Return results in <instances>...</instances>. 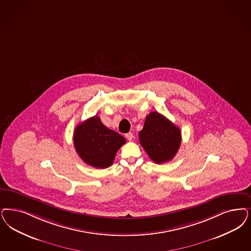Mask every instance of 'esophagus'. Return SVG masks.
Returning a JSON list of instances; mask_svg holds the SVG:
<instances>
[{
  "instance_id": "34e87169",
  "label": "esophagus",
  "mask_w": 251,
  "mask_h": 251,
  "mask_svg": "<svg viewBox=\"0 0 251 251\" xmlns=\"http://www.w3.org/2000/svg\"><path fill=\"white\" fill-rule=\"evenodd\" d=\"M125 136H126V138L128 139L129 141H132V140L134 139V135H133V133H131V132L127 133Z\"/></svg>"
}]
</instances>
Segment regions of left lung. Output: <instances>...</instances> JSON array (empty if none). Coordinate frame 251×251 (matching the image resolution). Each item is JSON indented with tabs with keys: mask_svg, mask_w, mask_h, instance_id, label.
<instances>
[{
	"mask_svg": "<svg viewBox=\"0 0 251 251\" xmlns=\"http://www.w3.org/2000/svg\"><path fill=\"white\" fill-rule=\"evenodd\" d=\"M139 141L149 157L161 164L172 160L178 152L182 133L173 122L158 112L149 113L143 130L139 132Z\"/></svg>",
	"mask_w": 251,
	"mask_h": 251,
	"instance_id": "1",
	"label": "left lung"
}]
</instances>
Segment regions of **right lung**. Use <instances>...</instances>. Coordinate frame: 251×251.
Listing matches in <instances>:
<instances>
[{
	"instance_id": "obj_1",
	"label": "right lung",
	"mask_w": 251,
	"mask_h": 251,
	"mask_svg": "<svg viewBox=\"0 0 251 251\" xmlns=\"http://www.w3.org/2000/svg\"><path fill=\"white\" fill-rule=\"evenodd\" d=\"M73 143L78 156L86 164L105 169L112 165L118 150L126 140L105 127L100 118L95 116L76 127Z\"/></svg>"
}]
</instances>
